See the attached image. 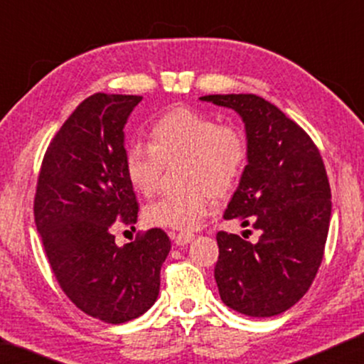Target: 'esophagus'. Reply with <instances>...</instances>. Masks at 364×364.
Here are the masks:
<instances>
[{"label":"esophagus","instance_id":"34e87169","mask_svg":"<svg viewBox=\"0 0 364 364\" xmlns=\"http://www.w3.org/2000/svg\"><path fill=\"white\" fill-rule=\"evenodd\" d=\"M171 238L177 243V245H187V243H191L193 238H196V235L191 232H181V233H171Z\"/></svg>","mask_w":364,"mask_h":364}]
</instances>
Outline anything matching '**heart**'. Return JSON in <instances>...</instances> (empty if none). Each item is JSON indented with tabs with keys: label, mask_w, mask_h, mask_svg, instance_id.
<instances>
[{
	"label": "heart",
	"mask_w": 364,
	"mask_h": 364,
	"mask_svg": "<svg viewBox=\"0 0 364 364\" xmlns=\"http://www.w3.org/2000/svg\"><path fill=\"white\" fill-rule=\"evenodd\" d=\"M151 146L132 142L124 154V171L134 191L152 196L164 164L183 159V186L191 191L164 196L146 207L151 225L193 230L212 210V194L230 193L245 172L248 146L240 129L218 124L208 114L178 106L162 114L149 131Z\"/></svg>",
	"instance_id": "heart-1"
}]
</instances>
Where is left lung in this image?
<instances>
[{"mask_svg":"<svg viewBox=\"0 0 364 364\" xmlns=\"http://www.w3.org/2000/svg\"><path fill=\"white\" fill-rule=\"evenodd\" d=\"M200 99L233 109L245 124L247 167L223 218L260 232L257 243L217 233L218 293L242 315H280L305 295L321 265L331 217L325 164L310 136L263 97Z\"/></svg>","mask_w":364,"mask_h":364,"instance_id":"1","label":"left lung"}]
</instances>
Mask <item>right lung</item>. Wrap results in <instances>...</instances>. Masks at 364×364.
I'll list each match as a JSON object with an SVG mask.
<instances>
[{"label":"right lung","mask_w":364,"mask_h":364,"mask_svg":"<svg viewBox=\"0 0 364 364\" xmlns=\"http://www.w3.org/2000/svg\"><path fill=\"white\" fill-rule=\"evenodd\" d=\"M141 96L97 92L79 104L44 154L34 222L54 277L86 315L119 325L156 303L171 240L151 228L119 247L139 205L124 171V126Z\"/></svg>","instance_id":"1"}]
</instances>
